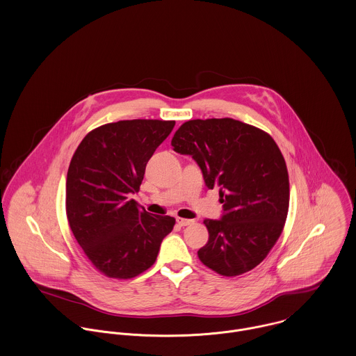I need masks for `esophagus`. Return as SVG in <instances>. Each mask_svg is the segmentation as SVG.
<instances>
[{
  "instance_id": "esophagus-1",
  "label": "esophagus",
  "mask_w": 356,
  "mask_h": 356,
  "mask_svg": "<svg viewBox=\"0 0 356 356\" xmlns=\"http://www.w3.org/2000/svg\"><path fill=\"white\" fill-rule=\"evenodd\" d=\"M195 221L193 220H186V218H177V224L179 225V227H188V225H192Z\"/></svg>"
}]
</instances>
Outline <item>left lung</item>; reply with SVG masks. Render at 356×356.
Here are the masks:
<instances>
[{
    "instance_id": "obj_1",
    "label": "left lung",
    "mask_w": 356,
    "mask_h": 356,
    "mask_svg": "<svg viewBox=\"0 0 356 356\" xmlns=\"http://www.w3.org/2000/svg\"><path fill=\"white\" fill-rule=\"evenodd\" d=\"M192 156L209 189L220 188L222 216L204 220L200 261L222 276L251 270L280 236L289 211V174L270 135L234 119L189 120L171 140Z\"/></svg>"
}]
</instances>
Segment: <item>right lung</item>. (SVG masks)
<instances>
[{"mask_svg": "<svg viewBox=\"0 0 356 356\" xmlns=\"http://www.w3.org/2000/svg\"><path fill=\"white\" fill-rule=\"evenodd\" d=\"M175 121L122 120L95 128L79 145L67 171L66 214L92 265L115 279L150 268L175 224L138 206L135 195L154 150Z\"/></svg>", "mask_w": 356, "mask_h": 356, "instance_id": "add662e5", "label": "right lung"}]
</instances>
